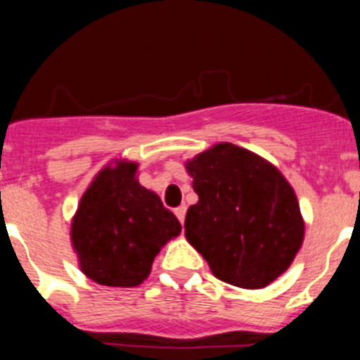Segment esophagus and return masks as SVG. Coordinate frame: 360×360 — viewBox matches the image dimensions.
I'll use <instances>...</instances> for the list:
<instances>
[{"instance_id":"34e87169","label":"esophagus","mask_w":360,"mask_h":360,"mask_svg":"<svg viewBox=\"0 0 360 360\" xmlns=\"http://www.w3.org/2000/svg\"><path fill=\"white\" fill-rule=\"evenodd\" d=\"M186 211H187L186 205H180V207L174 209V214H176V218L180 219V224H184V219H186Z\"/></svg>"}]
</instances>
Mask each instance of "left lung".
<instances>
[{"label": "left lung", "mask_w": 360, "mask_h": 360, "mask_svg": "<svg viewBox=\"0 0 360 360\" xmlns=\"http://www.w3.org/2000/svg\"><path fill=\"white\" fill-rule=\"evenodd\" d=\"M198 202L187 209L186 238L221 281L263 288L294 262L304 238L297 196L278 167L221 142L187 160Z\"/></svg>", "instance_id": "left-lung-1"}]
</instances>
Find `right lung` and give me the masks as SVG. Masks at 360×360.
<instances>
[{
    "label": "right lung",
    "mask_w": 360,
    "mask_h": 360,
    "mask_svg": "<svg viewBox=\"0 0 360 360\" xmlns=\"http://www.w3.org/2000/svg\"><path fill=\"white\" fill-rule=\"evenodd\" d=\"M136 162L106 165L84 191L72 219L82 274L106 287H136L182 225L160 196L136 180Z\"/></svg>",
    "instance_id": "right-lung-1"
}]
</instances>
